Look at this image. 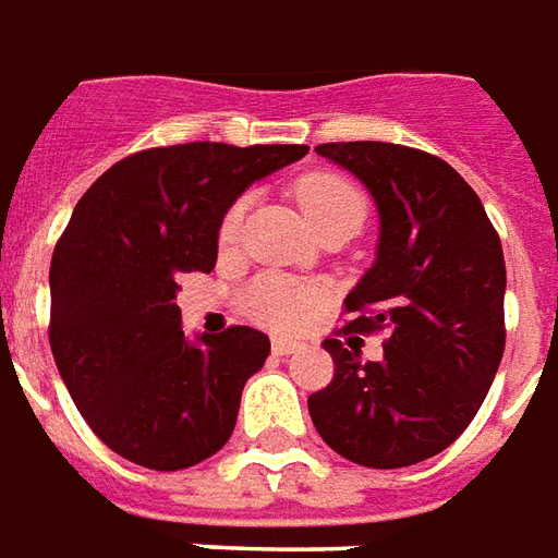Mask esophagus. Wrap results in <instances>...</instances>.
Returning a JSON list of instances; mask_svg holds the SVG:
<instances>
[{
  "label": "esophagus",
  "mask_w": 558,
  "mask_h": 558,
  "mask_svg": "<svg viewBox=\"0 0 558 558\" xmlns=\"http://www.w3.org/2000/svg\"><path fill=\"white\" fill-rule=\"evenodd\" d=\"M301 349H304V345H301V342H295V340H271V352L278 354V357L295 354V352H301Z\"/></svg>",
  "instance_id": "34e87169"
}]
</instances>
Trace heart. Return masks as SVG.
<instances>
[{"label":"heart","mask_w":558,"mask_h":558,"mask_svg":"<svg viewBox=\"0 0 558 558\" xmlns=\"http://www.w3.org/2000/svg\"><path fill=\"white\" fill-rule=\"evenodd\" d=\"M295 197H299L304 216L311 218L313 227L325 225L337 216H361L363 218V195L352 180L340 174H328V171H316V174L301 177L295 185ZM247 201L239 197L227 206L218 225V242L225 247L236 245L239 233H242V221H245ZM319 301V292L299 283V280L283 278V275H259L245 287L242 292V311L259 325L268 328H280L290 331L299 328L301 322L307 319Z\"/></svg>","instance_id":"obj_1"}]
</instances>
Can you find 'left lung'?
Masks as SVG:
<instances>
[{
	"mask_svg": "<svg viewBox=\"0 0 558 558\" xmlns=\"http://www.w3.org/2000/svg\"><path fill=\"white\" fill-rule=\"evenodd\" d=\"M378 204L375 266L349 292L352 319L322 342L331 384L307 399L322 440L354 464L411 468L444 452L485 402L506 349V259L478 195L452 165L384 142L319 144ZM349 332H387L361 362Z\"/></svg>",
	"mask_w": 558,
	"mask_h": 558,
	"instance_id": "left-lung-1",
	"label": "left lung"
}]
</instances>
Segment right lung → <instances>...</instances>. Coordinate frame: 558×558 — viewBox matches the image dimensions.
<instances>
[{"label":"right lung","instance_id":"add662e5","mask_svg":"<svg viewBox=\"0 0 558 558\" xmlns=\"http://www.w3.org/2000/svg\"><path fill=\"white\" fill-rule=\"evenodd\" d=\"M304 144L189 142L114 162L73 209L49 266V345L90 432L150 470L216 456L268 357L247 325L185 340L177 290L213 271L227 206Z\"/></svg>","mask_w":558,"mask_h":558}]
</instances>
